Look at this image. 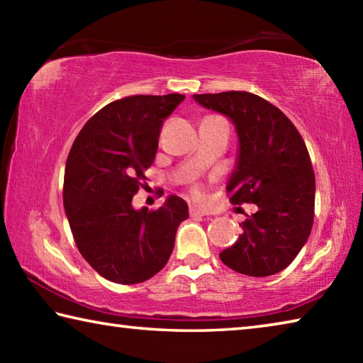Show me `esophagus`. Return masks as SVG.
I'll return each instance as SVG.
<instances>
[{"label": "esophagus", "mask_w": 363, "mask_h": 363, "mask_svg": "<svg viewBox=\"0 0 363 363\" xmlns=\"http://www.w3.org/2000/svg\"><path fill=\"white\" fill-rule=\"evenodd\" d=\"M189 213L190 216H208V211L205 208H200V206H190Z\"/></svg>", "instance_id": "34e87169"}]
</instances>
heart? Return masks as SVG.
Listing matches in <instances>:
<instances>
[{
  "label": "heart",
  "instance_id": "obj_1",
  "mask_svg": "<svg viewBox=\"0 0 363 363\" xmlns=\"http://www.w3.org/2000/svg\"><path fill=\"white\" fill-rule=\"evenodd\" d=\"M194 192H195L196 195H200V194H201V189H200V187H194Z\"/></svg>",
  "mask_w": 363,
  "mask_h": 363
}]
</instances>
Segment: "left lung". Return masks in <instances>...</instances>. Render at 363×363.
Listing matches in <instances>:
<instances>
[{
    "label": "left lung",
    "mask_w": 363,
    "mask_h": 363,
    "mask_svg": "<svg viewBox=\"0 0 363 363\" xmlns=\"http://www.w3.org/2000/svg\"><path fill=\"white\" fill-rule=\"evenodd\" d=\"M194 99L235 125L238 157L227 192L233 205L257 206L220 261L250 277L277 274L298 256L314 224L315 176L304 140L280 108L247 91Z\"/></svg>",
    "instance_id": "left-lung-1"
}]
</instances>
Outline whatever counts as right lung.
Returning <instances> with one entry per match:
<instances>
[{
  "instance_id": "obj_1",
  "label": "right lung",
  "mask_w": 363,
  "mask_h": 363,
  "mask_svg": "<svg viewBox=\"0 0 363 363\" xmlns=\"http://www.w3.org/2000/svg\"><path fill=\"white\" fill-rule=\"evenodd\" d=\"M184 97L139 94L107 104L83 126L67 158L64 208L73 238L89 266L115 284H140L160 272L189 218L176 195L158 210L133 208V196L147 186L163 120Z\"/></svg>"
}]
</instances>
